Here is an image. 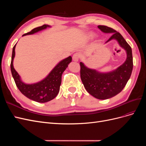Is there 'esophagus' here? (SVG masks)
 I'll list each match as a JSON object with an SVG mask.
<instances>
[{
	"mask_svg": "<svg viewBox=\"0 0 146 146\" xmlns=\"http://www.w3.org/2000/svg\"><path fill=\"white\" fill-rule=\"evenodd\" d=\"M79 58H80V54H78V53H76V54H74L72 56V60L75 61H78L79 60Z\"/></svg>",
	"mask_w": 146,
	"mask_h": 146,
	"instance_id": "obj_1",
	"label": "esophagus"
}]
</instances>
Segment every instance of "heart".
<instances>
[{
	"label": "heart",
	"instance_id": "obj_1",
	"mask_svg": "<svg viewBox=\"0 0 146 146\" xmlns=\"http://www.w3.org/2000/svg\"><path fill=\"white\" fill-rule=\"evenodd\" d=\"M93 36H94V35H90V37H91V38L93 37Z\"/></svg>",
	"mask_w": 146,
	"mask_h": 146
}]
</instances>
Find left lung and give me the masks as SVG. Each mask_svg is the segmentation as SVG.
<instances>
[{
  "label": "left lung",
  "instance_id": "1",
  "mask_svg": "<svg viewBox=\"0 0 146 146\" xmlns=\"http://www.w3.org/2000/svg\"><path fill=\"white\" fill-rule=\"evenodd\" d=\"M105 33H113L106 42L116 40L119 45L126 52L127 58L122 65L107 72H102L88 68L80 62V77L86 90L95 98L105 100L119 94L129 80L133 70V56L131 48L119 32L105 25L98 27Z\"/></svg>",
  "mask_w": 146,
  "mask_h": 146
}]
</instances>
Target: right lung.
Listing matches in <instances>:
<instances>
[{
    "label": "right lung",
    "mask_w": 146,
    "mask_h": 146,
    "mask_svg": "<svg viewBox=\"0 0 146 146\" xmlns=\"http://www.w3.org/2000/svg\"><path fill=\"white\" fill-rule=\"evenodd\" d=\"M48 27H51L48 25H43L41 27L33 29L30 32L23 35V36L33 35ZM16 44L13 48L11 71L17 88L27 98L39 103H45L54 99L58 95L61 83V76L63 72L68 68V64L72 61L71 56L60 61L47 76L42 80L36 83L27 84L23 82L19 74L17 72L13 66V60L15 56V47Z\"/></svg>",
    "instance_id": "1"
}]
</instances>
